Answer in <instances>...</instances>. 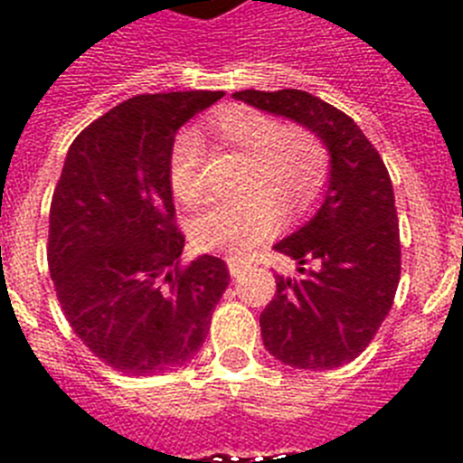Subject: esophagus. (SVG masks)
I'll return each mask as SVG.
<instances>
[{
  "mask_svg": "<svg viewBox=\"0 0 463 463\" xmlns=\"http://www.w3.org/2000/svg\"><path fill=\"white\" fill-rule=\"evenodd\" d=\"M227 267H229V276L232 278H239L241 273H245V269H248V264L241 260H236V257H229L227 260Z\"/></svg>",
  "mask_w": 463,
  "mask_h": 463,
  "instance_id": "34e87169",
  "label": "esophagus"
}]
</instances>
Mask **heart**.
<instances>
[{"label":"heart","instance_id":"1","mask_svg":"<svg viewBox=\"0 0 463 463\" xmlns=\"http://www.w3.org/2000/svg\"><path fill=\"white\" fill-rule=\"evenodd\" d=\"M211 129L220 143L248 157L243 181L248 194L199 213L190 224L192 241L203 250L248 255L276 232L278 213L294 222L310 211L325 187L329 157L315 134L282 127L276 118L248 106L218 110ZM199 159L194 134H178L169 155V187L185 206L202 202Z\"/></svg>","mask_w":463,"mask_h":463}]
</instances>
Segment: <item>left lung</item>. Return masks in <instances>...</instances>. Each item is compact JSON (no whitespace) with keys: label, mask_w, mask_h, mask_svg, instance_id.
I'll return each mask as SVG.
<instances>
[{"label":"left lung","mask_w":463,"mask_h":463,"mask_svg":"<svg viewBox=\"0 0 463 463\" xmlns=\"http://www.w3.org/2000/svg\"><path fill=\"white\" fill-rule=\"evenodd\" d=\"M234 99L306 127L329 153L320 208L276 243L297 261V276L278 273L276 297L261 310L260 326L264 347L282 364L336 369L369 345L399 285L390 174L353 118L304 90H243Z\"/></svg>","instance_id":"1"}]
</instances>
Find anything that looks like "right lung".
<instances>
[{
  "mask_svg": "<svg viewBox=\"0 0 463 463\" xmlns=\"http://www.w3.org/2000/svg\"><path fill=\"white\" fill-rule=\"evenodd\" d=\"M222 92L138 94L76 137L51 203L48 264L64 317L125 375L190 362L229 285L220 257L181 267L169 155L175 134Z\"/></svg>",
  "mask_w": 463,
  "mask_h": 463,
  "instance_id": "1",
  "label": "right lung"
}]
</instances>
